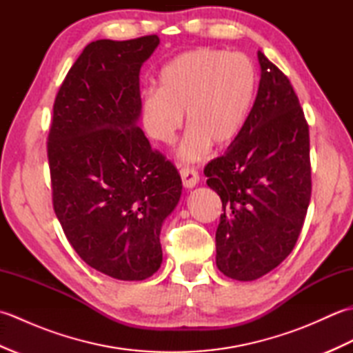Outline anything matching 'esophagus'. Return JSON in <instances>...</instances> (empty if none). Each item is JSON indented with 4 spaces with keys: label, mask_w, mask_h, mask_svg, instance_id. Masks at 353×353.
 <instances>
[{
    "label": "esophagus",
    "mask_w": 353,
    "mask_h": 353,
    "mask_svg": "<svg viewBox=\"0 0 353 353\" xmlns=\"http://www.w3.org/2000/svg\"><path fill=\"white\" fill-rule=\"evenodd\" d=\"M181 177H182L183 186H185V188H188V190L194 188V186H196L200 181L199 172L194 168H188V167L181 170Z\"/></svg>",
    "instance_id": "34e87169"
}]
</instances>
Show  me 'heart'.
<instances>
[{
  "mask_svg": "<svg viewBox=\"0 0 353 353\" xmlns=\"http://www.w3.org/2000/svg\"><path fill=\"white\" fill-rule=\"evenodd\" d=\"M256 94V71L243 52L197 48L172 59L159 72V89L142 95V125L157 144L171 145L190 127L179 150L183 161H199L211 144L234 142L249 118Z\"/></svg>",
  "mask_w": 353,
  "mask_h": 353,
  "instance_id": "obj_1",
  "label": "heart"
}]
</instances>
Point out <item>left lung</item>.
Here are the masks:
<instances>
[{
  "instance_id": "1",
  "label": "left lung",
  "mask_w": 353,
  "mask_h": 353,
  "mask_svg": "<svg viewBox=\"0 0 353 353\" xmlns=\"http://www.w3.org/2000/svg\"><path fill=\"white\" fill-rule=\"evenodd\" d=\"M256 100L238 138L205 168L223 214L215 262L235 281L272 272L294 249L311 199L310 130L288 77L258 51Z\"/></svg>"
}]
</instances>
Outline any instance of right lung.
Instances as JSON below:
<instances>
[{"mask_svg": "<svg viewBox=\"0 0 353 353\" xmlns=\"http://www.w3.org/2000/svg\"><path fill=\"white\" fill-rule=\"evenodd\" d=\"M156 34L86 45L59 89L48 134L52 206L72 249L118 281L162 264L161 229L182 181L138 127L141 66Z\"/></svg>", "mask_w": 353, "mask_h": 353, "instance_id": "right-lung-1", "label": "right lung"}]
</instances>
